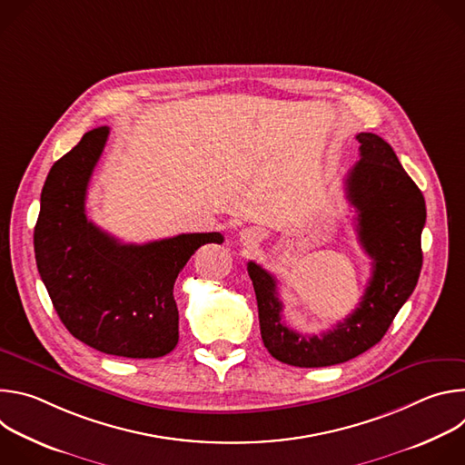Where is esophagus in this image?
<instances>
[{
	"label": "esophagus",
	"instance_id": "1",
	"mask_svg": "<svg viewBox=\"0 0 465 465\" xmlns=\"http://www.w3.org/2000/svg\"><path fill=\"white\" fill-rule=\"evenodd\" d=\"M239 237H241V242L244 246H255L259 242V239H261V235L255 230H242Z\"/></svg>",
	"mask_w": 465,
	"mask_h": 465
}]
</instances>
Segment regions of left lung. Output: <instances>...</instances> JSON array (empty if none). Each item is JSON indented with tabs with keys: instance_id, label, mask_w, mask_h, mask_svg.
<instances>
[{
	"instance_id": "1",
	"label": "left lung",
	"mask_w": 465,
	"mask_h": 465,
	"mask_svg": "<svg viewBox=\"0 0 465 465\" xmlns=\"http://www.w3.org/2000/svg\"><path fill=\"white\" fill-rule=\"evenodd\" d=\"M357 140L361 160L346 176V194L357 210L359 242L373 261L359 307L320 337L300 335L282 320L276 278L257 262H248L262 344L291 366H333L368 351L384 337L421 272L425 198L382 138L361 132Z\"/></svg>"
}]
</instances>
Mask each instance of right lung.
<instances>
[{"label": "right lung", "mask_w": 465, "mask_h": 465, "mask_svg": "<svg viewBox=\"0 0 465 465\" xmlns=\"http://www.w3.org/2000/svg\"><path fill=\"white\" fill-rule=\"evenodd\" d=\"M110 134L94 128L51 167L35 226V255L53 307L90 348L126 359H158L178 344L173 287L189 257L224 237L180 233L123 244L86 217V191Z\"/></svg>", "instance_id": "1"}]
</instances>
